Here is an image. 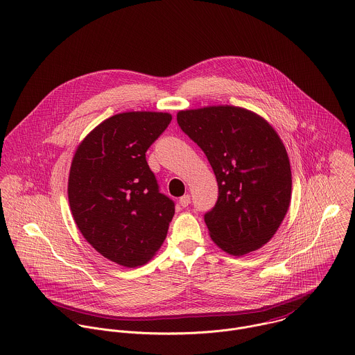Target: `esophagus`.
<instances>
[{"instance_id":"esophagus-1","label":"esophagus","mask_w":355,"mask_h":355,"mask_svg":"<svg viewBox=\"0 0 355 355\" xmlns=\"http://www.w3.org/2000/svg\"><path fill=\"white\" fill-rule=\"evenodd\" d=\"M190 202H191V198H190V196H189V194L183 196V197L179 200V204H180L183 208L189 207V205H190Z\"/></svg>"}]
</instances>
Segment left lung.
Returning <instances> with one entry per match:
<instances>
[{
    "label": "left lung",
    "mask_w": 355,
    "mask_h": 355,
    "mask_svg": "<svg viewBox=\"0 0 355 355\" xmlns=\"http://www.w3.org/2000/svg\"><path fill=\"white\" fill-rule=\"evenodd\" d=\"M182 130L205 153L219 197L205 223L226 253L242 256L267 243L291 204L286 148L259 114L236 106H207L178 113Z\"/></svg>",
    "instance_id": "obj_1"
}]
</instances>
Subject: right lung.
Returning a JSON list of instances; mask_svg holds the SVG:
<instances>
[{"label":"right lung","instance_id":"add662e5","mask_svg":"<svg viewBox=\"0 0 355 355\" xmlns=\"http://www.w3.org/2000/svg\"><path fill=\"white\" fill-rule=\"evenodd\" d=\"M172 116L126 112L101 122L78 144L69 175V202L84 238L123 267L150 261L175 215L146 161Z\"/></svg>","mask_w":355,"mask_h":355}]
</instances>
